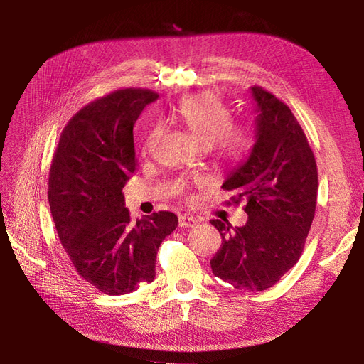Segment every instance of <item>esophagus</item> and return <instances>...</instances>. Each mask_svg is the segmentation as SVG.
I'll list each match as a JSON object with an SVG mask.
<instances>
[{"instance_id": "1", "label": "esophagus", "mask_w": 364, "mask_h": 364, "mask_svg": "<svg viewBox=\"0 0 364 364\" xmlns=\"http://www.w3.org/2000/svg\"><path fill=\"white\" fill-rule=\"evenodd\" d=\"M196 224H198V221H196L193 216H189V215H181L178 220L180 227H193Z\"/></svg>"}]
</instances>
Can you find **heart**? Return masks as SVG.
Here are the masks:
<instances>
[{"label": "heart", "instance_id": "1", "mask_svg": "<svg viewBox=\"0 0 364 364\" xmlns=\"http://www.w3.org/2000/svg\"><path fill=\"white\" fill-rule=\"evenodd\" d=\"M175 116L201 146L213 148L218 157L224 161H241L250 148L247 131L232 127V111L213 92H200L183 99ZM159 134L160 128L155 127L149 132L144 148L149 149Z\"/></svg>", "mask_w": 364, "mask_h": 364}]
</instances>
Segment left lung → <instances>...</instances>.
I'll return each instance as SVG.
<instances>
[{"instance_id": "1", "label": "left lung", "mask_w": 364, "mask_h": 364, "mask_svg": "<svg viewBox=\"0 0 364 364\" xmlns=\"http://www.w3.org/2000/svg\"><path fill=\"white\" fill-rule=\"evenodd\" d=\"M256 100V143L250 157L223 184L245 200L242 227L212 220L223 237L210 261L215 276L244 291L273 287L304 252L317 204V164L305 132L287 103L262 87Z\"/></svg>"}]
</instances>
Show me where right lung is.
<instances>
[{"mask_svg":"<svg viewBox=\"0 0 364 364\" xmlns=\"http://www.w3.org/2000/svg\"><path fill=\"white\" fill-rule=\"evenodd\" d=\"M159 97L123 88L88 103L65 124L50 166L48 203L62 247L99 291L120 296L155 277V257L178 218L161 210L134 223L123 186L136 172L134 123Z\"/></svg>","mask_w":364,"mask_h":364,"instance_id":"add662e5","label":"right lung"}]
</instances>
